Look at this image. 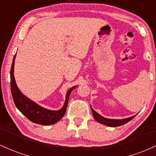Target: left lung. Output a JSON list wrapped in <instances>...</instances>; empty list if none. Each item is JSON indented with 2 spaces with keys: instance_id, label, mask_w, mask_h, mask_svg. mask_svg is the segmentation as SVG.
Segmentation results:
<instances>
[{
  "instance_id": "left-lung-1",
  "label": "left lung",
  "mask_w": 156,
  "mask_h": 156,
  "mask_svg": "<svg viewBox=\"0 0 156 156\" xmlns=\"http://www.w3.org/2000/svg\"><path fill=\"white\" fill-rule=\"evenodd\" d=\"M92 112L93 114V117H94V119L98 122L101 123V124H103L105 125H107V126L109 127H117V126H121V125H125V123L128 122L131 120L132 119H133L135 116H133V117H130L128 118H125V119H108V118H105L102 117L101 115H100L98 113H97L93 109L92 107Z\"/></svg>"
}]
</instances>
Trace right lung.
I'll use <instances>...</instances> for the list:
<instances>
[{"label": "right lung", "instance_id": "add662e5", "mask_svg": "<svg viewBox=\"0 0 156 156\" xmlns=\"http://www.w3.org/2000/svg\"><path fill=\"white\" fill-rule=\"evenodd\" d=\"M15 56L16 54L14 56L13 61H12L10 72V78L11 91H12V98H13L16 107L30 121L37 123V124L48 125H53L57 122L58 121H59L64 117V114H65L70 93L73 89L76 88V86H75V87H72V88L68 90L67 95H66L65 103H64V106L60 110L51 111L44 108L25 96L19 90L18 87H17L15 76H14V67H15Z\"/></svg>", "mask_w": 156, "mask_h": 156}]
</instances>
